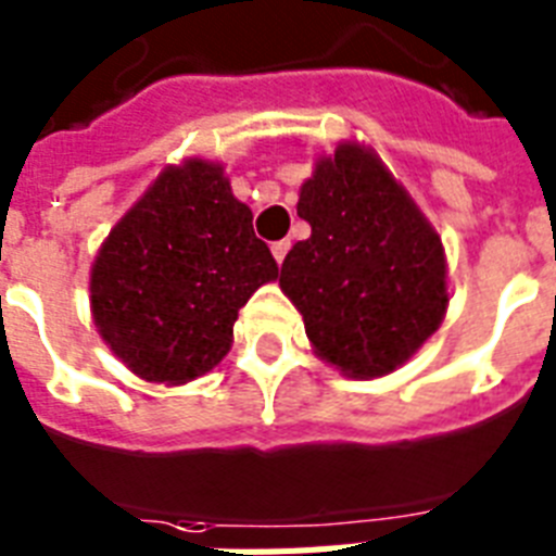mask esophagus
Returning a JSON list of instances; mask_svg holds the SVG:
<instances>
[{"label":"esophagus","instance_id":"esophagus-1","mask_svg":"<svg viewBox=\"0 0 556 556\" xmlns=\"http://www.w3.org/2000/svg\"><path fill=\"white\" fill-rule=\"evenodd\" d=\"M288 251H291V242H288V239H279V242L270 244V253H274V260H277L279 265H282V260H286Z\"/></svg>","mask_w":556,"mask_h":556}]
</instances>
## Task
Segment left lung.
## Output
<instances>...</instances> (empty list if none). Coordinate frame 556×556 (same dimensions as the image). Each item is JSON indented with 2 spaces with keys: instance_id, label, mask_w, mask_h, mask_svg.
Masks as SVG:
<instances>
[{
  "instance_id": "1",
  "label": "left lung",
  "mask_w": 556,
  "mask_h": 556,
  "mask_svg": "<svg viewBox=\"0 0 556 556\" xmlns=\"http://www.w3.org/2000/svg\"><path fill=\"white\" fill-rule=\"evenodd\" d=\"M296 216L312 236L288 251L279 288L303 314L314 352L349 378L406 364L450 300L444 248L409 192L349 141L317 161Z\"/></svg>"
}]
</instances>
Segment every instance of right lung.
Returning <instances> with one entry per match:
<instances>
[{"label":"right lung","instance_id":"1","mask_svg":"<svg viewBox=\"0 0 556 556\" xmlns=\"http://www.w3.org/2000/svg\"><path fill=\"white\" fill-rule=\"evenodd\" d=\"M277 277L222 164L187 159L164 169L100 244L91 314L138 378L178 387L230 352L239 308Z\"/></svg>","mask_w":556,"mask_h":556}]
</instances>
